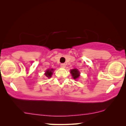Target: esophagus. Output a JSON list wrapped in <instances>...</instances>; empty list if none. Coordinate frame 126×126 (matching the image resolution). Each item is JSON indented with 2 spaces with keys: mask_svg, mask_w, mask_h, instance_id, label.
Listing matches in <instances>:
<instances>
[{
  "mask_svg": "<svg viewBox=\"0 0 126 126\" xmlns=\"http://www.w3.org/2000/svg\"><path fill=\"white\" fill-rule=\"evenodd\" d=\"M60 66H61V67L62 68H65V66H66V65H65V63H61Z\"/></svg>",
  "mask_w": 126,
  "mask_h": 126,
  "instance_id": "34e87169",
  "label": "esophagus"
}]
</instances>
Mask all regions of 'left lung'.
Masks as SVG:
<instances>
[{
    "instance_id": "8db88e82",
    "label": "left lung",
    "mask_w": 126,
    "mask_h": 126,
    "mask_svg": "<svg viewBox=\"0 0 126 126\" xmlns=\"http://www.w3.org/2000/svg\"><path fill=\"white\" fill-rule=\"evenodd\" d=\"M70 73H71L73 79H75V80H76L80 76V73L77 69H73L70 70Z\"/></svg>"
}]
</instances>
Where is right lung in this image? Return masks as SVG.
Listing matches in <instances>:
<instances>
[{"mask_svg":"<svg viewBox=\"0 0 126 126\" xmlns=\"http://www.w3.org/2000/svg\"><path fill=\"white\" fill-rule=\"evenodd\" d=\"M53 71H54V69H47L46 71L45 75L46 76L48 77V78H50V77H51V76H52Z\"/></svg>","mask_w":126,"mask_h":126,"instance_id":"right-lung-1","label":"right lung"}]
</instances>
